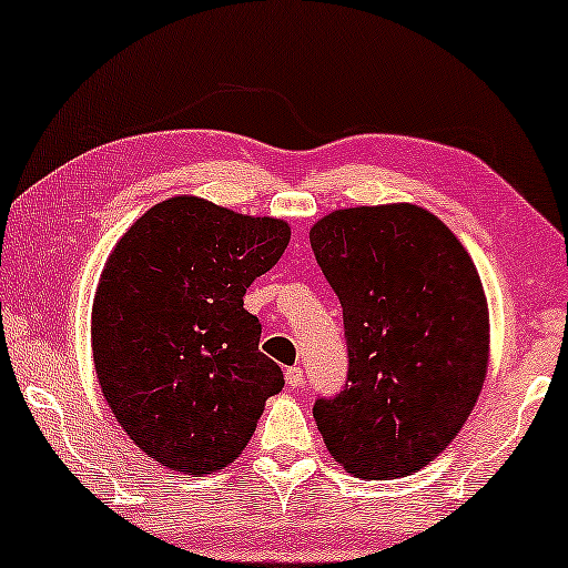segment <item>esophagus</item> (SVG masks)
I'll return each instance as SVG.
<instances>
[{
  "label": "esophagus",
  "mask_w": 568,
  "mask_h": 568,
  "mask_svg": "<svg viewBox=\"0 0 568 568\" xmlns=\"http://www.w3.org/2000/svg\"><path fill=\"white\" fill-rule=\"evenodd\" d=\"M286 385H290V387H302V385H305V372H302L300 367L286 369Z\"/></svg>",
  "instance_id": "34e87169"
}]
</instances>
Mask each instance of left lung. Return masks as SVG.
Wrapping results in <instances>:
<instances>
[{
    "label": "left lung",
    "instance_id": "left-lung-1",
    "mask_svg": "<svg viewBox=\"0 0 568 568\" xmlns=\"http://www.w3.org/2000/svg\"><path fill=\"white\" fill-rule=\"evenodd\" d=\"M344 307L346 387L315 403L333 460L367 480L429 465L476 406L488 302L455 232L416 204L336 209L310 227Z\"/></svg>",
    "mask_w": 568,
    "mask_h": 568
}]
</instances>
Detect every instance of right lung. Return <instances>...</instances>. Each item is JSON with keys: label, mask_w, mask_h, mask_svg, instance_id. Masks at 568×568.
I'll list each match as a JSON object with an SVG mask.
<instances>
[{"label": "right lung", "mask_w": 568, "mask_h": 568, "mask_svg": "<svg viewBox=\"0 0 568 568\" xmlns=\"http://www.w3.org/2000/svg\"><path fill=\"white\" fill-rule=\"evenodd\" d=\"M290 235L284 220L173 196L108 255L90 325L98 383L129 439L165 468H227L284 387L243 297Z\"/></svg>", "instance_id": "obj_1"}]
</instances>
